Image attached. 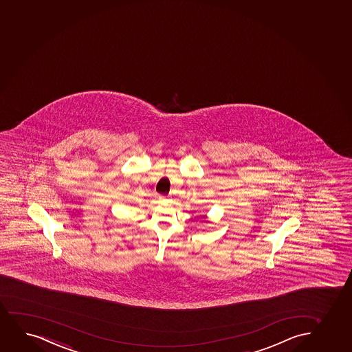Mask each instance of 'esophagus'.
Returning <instances> with one entry per match:
<instances>
[{"mask_svg":"<svg viewBox=\"0 0 352 352\" xmlns=\"http://www.w3.org/2000/svg\"><path fill=\"white\" fill-rule=\"evenodd\" d=\"M161 199H162V198H161ZM162 200H164V201H166V200H165V199H162Z\"/></svg>","mask_w":352,"mask_h":352,"instance_id":"1","label":"esophagus"}]
</instances>
